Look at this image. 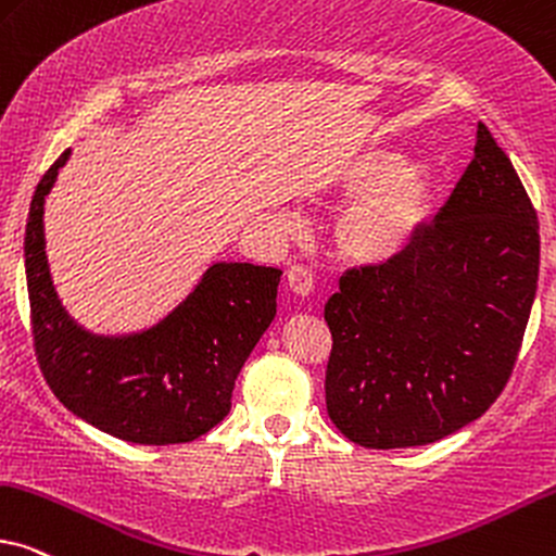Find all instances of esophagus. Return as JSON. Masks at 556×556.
Segmentation results:
<instances>
[{
	"mask_svg": "<svg viewBox=\"0 0 556 556\" xmlns=\"http://www.w3.org/2000/svg\"><path fill=\"white\" fill-rule=\"evenodd\" d=\"M286 278H288V286H291L293 293H299V295L312 293L314 276H312V270L304 268V265H291V268L286 270Z\"/></svg>",
	"mask_w": 556,
	"mask_h": 556,
	"instance_id": "34e87169",
	"label": "esophagus"
}]
</instances>
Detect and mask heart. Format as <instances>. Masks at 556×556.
Here are the masks:
<instances>
[{"label":"heart","mask_w":556,"mask_h":556,"mask_svg":"<svg viewBox=\"0 0 556 556\" xmlns=\"http://www.w3.org/2000/svg\"><path fill=\"white\" fill-rule=\"evenodd\" d=\"M355 197L334 225L344 261L386 265L408 248L431 208V181L421 165H399L391 153H365L340 173Z\"/></svg>","instance_id":"heart-1"}]
</instances>
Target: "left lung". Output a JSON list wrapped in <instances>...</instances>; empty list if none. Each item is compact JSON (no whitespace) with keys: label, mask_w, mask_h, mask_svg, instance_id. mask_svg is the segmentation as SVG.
<instances>
[{"label":"left lung","mask_w":556,"mask_h":556,"mask_svg":"<svg viewBox=\"0 0 556 556\" xmlns=\"http://www.w3.org/2000/svg\"><path fill=\"white\" fill-rule=\"evenodd\" d=\"M539 280V222L490 129L434 222L399 257L352 268L324 306L327 410L367 450L421 446L493 406Z\"/></svg>","instance_id":"left-lung-1"}]
</instances>
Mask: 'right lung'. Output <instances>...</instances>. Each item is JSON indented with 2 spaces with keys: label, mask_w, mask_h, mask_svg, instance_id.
Returning a JSON list of instances; mask_svg holds the SVG:
<instances>
[{
  "label": "right lung",
  "mask_w": 556,
  "mask_h": 556,
  "mask_svg": "<svg viewBox=\"0 0 556 556\" xmlns=\"http://www.w3.org/2000/svg\"><path fill=\"white\" fill-rule=\"evenodd\" d=\"M66 150L35 189L25 276L35 357L78 419L132 444H186L232 408L235 380L276 316L278 268L216 263L176 312L132 337H93L58 301L46 261L42 206Z\"/></svg>",
  "instance_id": "right-lung-1"
}]
</instances>
